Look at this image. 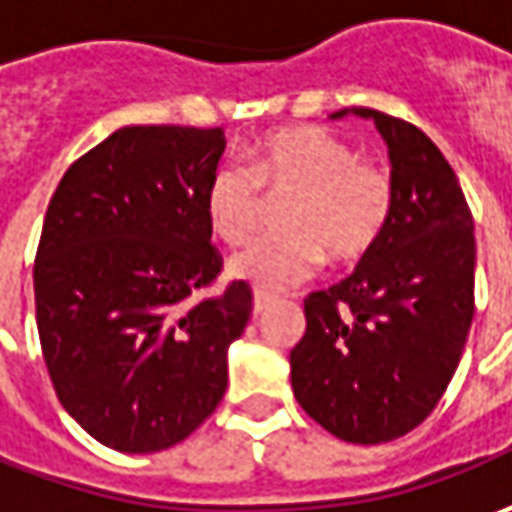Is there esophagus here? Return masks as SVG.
I'll use <instances>...</instances> for the list:
<instances>
[{
  "label": "esophagus",
  "instance_id": "1",
  "mask_svg": "<svg viewBox=\"0 0 512 512\" xmlns=\"http://www.w3.org/2000/svg\"><path fill=\"white\" fill-rule=\"evenodd\" d=\"M272 303H274L272 294H266V291H255V297H252V311H255V314H263V311L269 309Z\"/></svg>",
  "mask_w": 512,
  "mask_h": 512
}]
</instances>
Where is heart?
Listing matches in <instances>:
<instances>
[{
	"mask_svg": "<svg viewBox=\"0 0 512 512\" xmlns=\"http://www.w3.org/2000/svg\"><path fill=\"white\" fill-rule=\"evenodd\" d=\"M289 195L280 226L232 257L229 272L257 289L283 291L303 283L326 260L354 263L382 238L394 181L377 164L357 161L343 138L297 127L260 138L249 150V169L223 164L206 184V221L229 246L249 238L263 215V195Z\"/></svg>",
	"mask_w": 512,
	"mask_h": 512,
	"instance_id": "1",
	"label": "heart"
}]
</instances>
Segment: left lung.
Wrapping results in <instances>:
<instances>
[{
  "label": "left lung",
  "mask_w": 512,
  "mask_h": 512,
  "mask_svg": "<svg viewBox=\"0 0 512 512\" xmlns=\"http://www.w3.org/2000/svg\"><path fill=\"white\" fill-rule=\"evenodd\" d=\"M388 147L394 209L377 246L326 291L306 297L291 348V388L337 439L379 445L414 431L442 399L473 323L476 240L459 178L414 124L348 107Z\"/></svg>",
  "instance_id": "obj_1"
}]
</instances>
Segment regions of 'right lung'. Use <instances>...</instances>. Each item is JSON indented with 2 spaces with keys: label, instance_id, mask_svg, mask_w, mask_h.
I'll return each mask as SVG.
<instances>
[{
  "label": "right lung",
  "instance_id": "obj_1",
  "mask_svg": "<svg viewBox=\"0 0 512 512\" xmlns=\"http://www.w3.org/2000/svg\"><path fill=\"white\" fill-rule=\"evenodd\" d=\"M221 127H121L64 172L33 266L36 326L64 411L107 448L155 453L226 394L252 317L238 280L195 303L221 257L206 221Z\"/></svg>",
  "mask_w": 512,
  "mask_h": 512
}]
</instances>
